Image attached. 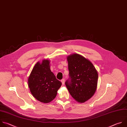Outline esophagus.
Wrapping results in <instances>:
<instances>
[{"label":"esophagus","instance_id":"34e87169","mask_svg":"<svg viewBox=\"0 0 127 127\" xmlns=\"http://www.w3.org/2000/svg\"><path fill=\"white\" fill-rule=\"evenodd\" d=\"M61 82H62V84L64 85V79H62V80H61Z\"/></svg>","mask_w":127,"mask_h":127}]
</instances>
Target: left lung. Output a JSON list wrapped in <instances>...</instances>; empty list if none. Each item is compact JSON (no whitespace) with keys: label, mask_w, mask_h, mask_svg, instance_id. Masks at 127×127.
<instances>
[{"label":"left lung","mask_w":127,"mask_h":127,"mask_svg":"<svg viewBox=\"0 0 127 127\" xmlns=\"http://www.w3.org/2000/svg\"><path fill=\"white\" fill-rule=\"evenodd\" d=\"M69 78L65 85L72 97L84 103L94 95L98 73L92 63L84 57L74 54L67 57Z\"/></svg>","instance_id":"8db88e82"}]
</instances>
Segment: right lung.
<instances>
[{"label":"right lung","instance_id":"add662e5","mask_svg":"<svg viewBox=\"0 0 127 127\" xmlns=\"http://www.w3.org/2000/svg\"><path fill=\"white\" fill-rule=\"evenodd\" d=\"M49 61L44 60L37 62L28 79L29 87L33 96L44 103L51 102L56 96L62 83L50 70Z\"/></svg>","mask_w":127,"mask_h":127}]
</instances>
